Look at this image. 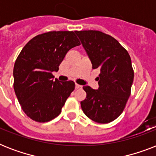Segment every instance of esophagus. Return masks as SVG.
Wrapping results in <instances>:
<instances>
[{
  "mask_svg": "<svg viewBox=\"0 0 156 156\" xmlns=\"http://www.w3.org/2000/svg\"><path fill=\"white\" fill-rule=\"evenodd\" d=\"M75 88L76 89H81V88H83V86L82 85H79V84H75Z\"/></svg>",
  "mask_w": 156,
  "mask_h": 156,
  "instance_id": "1",
  "label": "esophagus"
}]
</instances>
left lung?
I'll use <instances>...</instances> for the list:
<instances>
[{
    "label": "left lung",
    "instance_id": "obj_1",
    "mask_svg": "<svg viewBox=\"0 0 156 156\" xmlns=\"http://www.w3.org/2000/svg\"><path fill=\"white\" fill-rule=\"evenodd\" d=\"M93 69H100L99 88L84 86L87 98L81 102L85 115L98 123H109L123 112L130 95L133 70L130 56L120 43L99 30L74 31Z\"/></svg>",
    "mask_w": 156,
    "mask_h": 156
}]
</instances>
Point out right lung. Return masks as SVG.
Listing matches in <instances>:
<instances>
[{
  "label": "right lung",
  "mask_w": 156,
  "mask_h": 156,
  "mask_svg": "<svg viewBox=\"0 0 156 156\" xmlns=\"http://www.w3.org/2000/svg\"><path fill=\"white\" fill-rule=\"evenodd\" d=\"M78 45L73 31H50L36 35L22 49L13 67V88L30 119L47 122L61 113L75 83L54 80L52 72L58 71L69 50Z\"/></svg>",
  "instance_id": "1"
}]
</instances>
